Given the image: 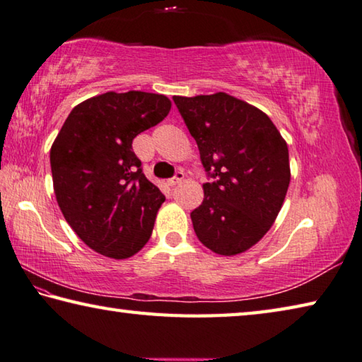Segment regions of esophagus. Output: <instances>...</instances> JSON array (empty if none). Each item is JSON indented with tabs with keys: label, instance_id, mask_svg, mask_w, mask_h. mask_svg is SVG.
<instances>
[{
	"label": "esophagus",
	"instance_id": "34e87169",
	"mask_svg": "<svg viewBox=\"0 0 362 362\" xmlns=\"http://www.w3.org/2000/svg\"><path fill=\"white\" fill-rule=\"evenodd\" d=\"M182 180H185V173H182L181 170L176 171L175 176L170 177V180H168V186L173 187V186H176V185H180V182H181Z\"/></svg>",
	"mask_w": 362,
	"mask_h": 362
}]
</instances>
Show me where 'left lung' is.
Returning <instances> with one entry per match:
<instances>
[{
  "label": "left lung",
  "mask_w": 362,
  "mask_h": 362,
  "mask_svg": "<svg viewBox=\"0 0 362 362\" xmlns=\"http://www.w3.org/2000/svg\"><path fill=\"white\" fill-rule=\"evenodd\" d=\"M173 101L210 177L191 213L194 230L216 255H240L281 210L291 180L288 144L267 114L224 92Z\"/></svg>",
  "instance_id": "left-lung-1"
}]
</instances>
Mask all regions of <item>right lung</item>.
<instances>
[{
    "label": "right lung",
    "mask_w": 362,
    "mask_h": 362,
    "mask_svg": "<svg viewBox=\"0 0 362 362\" xmlns=\"http://www.w3.org/2000/svg\"><path fill=\"white\" fill-rule=\"evenodd\" d=\"M170 107L165 95L106 92L73 107L50 148L63 216L100 255L127 259L151 238L165 195L144 176L132 143Z\"/></svg>",
    "instance_id": "1"
}]
</instances>
